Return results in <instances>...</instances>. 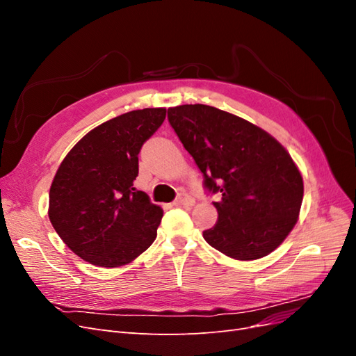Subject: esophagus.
<instances>
[{"label": "esophagus", "instance_id": "esophagus-1", "mask_svg": "<svg viewBox=\"0 0 356 356\" xmlns=\"http://www.w3.org/2000/svg\"><path fill=\"white\" fill-rule=\"evenodd\" d=\"M174 203L175 207H193V204H195V199L186 195V193H181Z\"/></svg>", "mask_w": 356, "mask_h": 356}]
</instances>
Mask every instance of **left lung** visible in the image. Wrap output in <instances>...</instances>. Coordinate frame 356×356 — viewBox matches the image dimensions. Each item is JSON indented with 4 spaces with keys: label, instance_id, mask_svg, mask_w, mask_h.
<instances>
[{
    "label": "left lung",
    "instance_id": "obj_1",
    "mask_svg": "<svg viewBox=\"0 0 356 356\" xmlns=\"http://www.w3.org/2000/svg\"><path fill=\"white\" fill-rule=\"evenodd\" d=\"M168 118L204 187L221 196L213 202L218 221L203 232L204 241L242 261L273 252L294 229L305 191L284 145L261 127L209 105L172 106Z\"/></svg>",
    "mask_w": 356,
    "mask_h": 356
}]
</instances>
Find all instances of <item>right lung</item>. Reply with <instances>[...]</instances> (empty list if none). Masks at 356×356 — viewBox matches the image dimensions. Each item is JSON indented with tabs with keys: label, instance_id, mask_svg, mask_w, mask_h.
Wrapping results in <instances>:
<instances>
[{
	"label": "right lung",
	"instance_id": "add662e5",
	"mask_svg": "<svg viewBox=\"0 0 356 356\" xmlns=\"http://www.w3.org/2000/svg\"><path fill=\"white\" fill-rule=\"evenodd\" d=\"M166 108H144L96 126L62 160L49 193L59 238L99 267L132 263L152 245L163 209L134 187L138 154L161 126Z\"/></svg>",
	"mask_w": 356,
	"mask_h": 356
}]
</instances>
